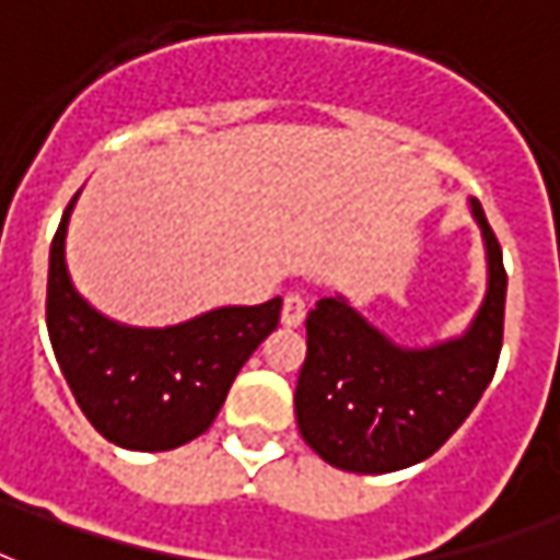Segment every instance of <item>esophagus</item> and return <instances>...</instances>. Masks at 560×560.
<instances>
[{
	"label": "esophagus",
	"instance_id": "obj_1",
	"mask_svg": "<svg viewBox=\"0 0 560 560\" xmlns=\"http://www.w3.org/2000/svg\"><path fill=\"white\" fill-rule=\"evenodd\" d=\"M304 322V299L302 295H284V304H281V325L284 327H299Z\"/></svg>",
	"mask_w": 560,
	"mask_h": 560
}]
</instances>
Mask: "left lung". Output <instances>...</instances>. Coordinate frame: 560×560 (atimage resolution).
I'll use <instances>...</instances> for the list:
<instances>
[{
    "label": "left lung",
    "instance_id": "8db88e82",
    "mask_svg": "<svg viewBox=\"0 0 560 560\" xmlns=\"http://www.w3.org/2000/svg\"><path fill=\"white\" fill-rule=\"evenodd\" d=\"M489 281L460 336L406 348L374 327L342 293L307 313V357L295 385V422L322 460L357 475L408 469L438 452L483 397L498 368L506 311L501 244L477 198Z\"/></svg>",
    "mask_w": 560,
    "mask_h": 560
}]
</instances>
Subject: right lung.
Returning <instances> with one entry per match:
<instances>
[{
    "instance_id": "right-lung-1",
    "label": "right lung",
    "mask_w": 560,
    "mask_h": 560,
    "mask_svg": "<svg viewBox=\"0 0 560 560\" xmlns=\"http://www.w3.org/2000/svg\"><path fill=\"white\" fill-rule=\"evenodd\" d=\"M62 212L48 258L45 322L54 357L85 420L129 452H170L201 438L253 351L276 330L281 299L215 307L170 327H131L94 311L66 265Z\"/></svg>"
}]
</instances>
